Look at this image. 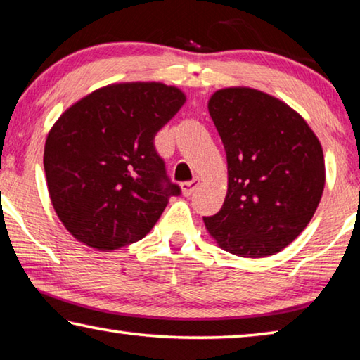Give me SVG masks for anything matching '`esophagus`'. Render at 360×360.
<instances>
[{
  "label": "esophagus",
  "mask_w": 360,
  "mask_h": 360,
  "mask_svg": "<svg viewBox=\"0 0 360 360\" xmlns=\"http://www.w3.org/2000/svg\"><path fill=\"white\" fill-rule=\"evenodd\" d=\"M198 184H200V181L198 179H192V181H186V182H182L181 184V188H182V193L186 195V197H188V195H191L195 188L198 187Z\"/></svg>",
  "instance_id": "1"
}]
</instances>
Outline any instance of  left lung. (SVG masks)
Wrapping results in <instances>:
<instances>
[{"instance_id": "left-lung-1", "label": "left lung", "mask_w": 360, "mask_h": 360, "mask_svg": "<svg viewBox=\"0 0 360 360\" xmlns=\"http://www.w3.org/2000/svg\"><path fill=\"white\" fill-rule=\"evenodd\" d=\"M227 154L221 211L203 217L224 251L266 257L311 221L326 184L324 154L307 122L285 103L248 87L222 89L208 103Z\"/></svg>"}]
</instances>
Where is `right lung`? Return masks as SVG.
I'll return each instance as SVG.
<instances>
[{
  "label": "right lung",
  "mask_w": 360,
  "mask_h": 360,
  "mask_svg": "<svg viewBox=\"0 0 360 360\" xmlns=\"http://www.w3.org/2000/svg\"><path fill=\"white\" fill-rule=\"evenodd\" d=\"M184 101L160 82L114 84L60 115L44 172L53 210L76 240L100 251L139 241L181 195L154 138Z\"/></svg>",
  "instance_id": "1"
}]
</instances>
